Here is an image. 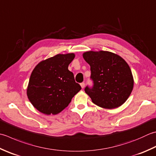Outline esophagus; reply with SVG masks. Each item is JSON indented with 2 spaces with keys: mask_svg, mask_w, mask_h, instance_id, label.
<instances>
[{
  "mask_svg": "<svg viewBox=\"0 0 156 156\" xmlns=\"http://www.w3.org/2000/svg\"><path fill=\"white\" fill-rule=\"evenodd\" d=\"M80 86H81V87L82 88H84V87H85V83H84V82H82V83L80 84Z\"/></svg>",
  "mask_w": 156,
  "mask_h": 156,
  "instance_id": "esophagus-1",
  "label": "esophagus"
}]
</instances>
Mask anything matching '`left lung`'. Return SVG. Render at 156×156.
<instances>
[{
    "mask_svg": "<svg viewBox=\"0 0 156 156\" xmlns=\"http://www.w3.org/2000/svg\"><path fill=\"white\" fill-rule=\"evenodd\" d=\"M84 60L90 66L93 87L85 93L94 104L105 109L121 106L129 98L134 80L128 63L120 56L109 51H87Z\"/></svg>",
    "mask_w": 156,
    "mask_h": 156,
    "instance_id": "obj_1",
    "label": "left lung"
}]
</instances>
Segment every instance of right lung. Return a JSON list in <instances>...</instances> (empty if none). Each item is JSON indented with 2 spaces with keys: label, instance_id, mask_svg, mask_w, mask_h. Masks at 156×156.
<instances>
[{
  "label": "right lung",
  "instance_id": "obj_1",
  "mask_svg": "<svg viewBox=\"0 0 156 156\" xmlns=\"http://www.w3.org/2000/svg\"><path fill=\"white\" fill-rule=\"evenodd\" d=\"M74 57V53L58 54L42 61L33 69L27 95L32 105L42 114H59L80 90V85L68 69Z\"/></svg>",
  "mask_w": 156,
  "mask_h": 156
}]
</instances>
